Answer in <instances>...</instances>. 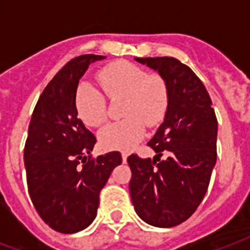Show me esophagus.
Returning <instances> with one entry per match:
<instances>
[{"label":"esophagus","instance_id":"34e87169","mask_svg":"<svg viewBox=\"0 0 250 250\" xmlns=\"http://www.w3.org/2000/svg\"><path fill=\"white\" fill-rule=\"evenodd\" d=\"M127 157H128V154L127 153H122V161H123V164H125L127 162Z\"/></svg>","mask_w":250,"mask_h":250}]
</instances>
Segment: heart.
<instances>
[{
    "label": "heart",
    "instance_id": "b5f03b06",
    "mask_svg": "<svg viewBox=\"0 0 250 250\" xmlns=\"http://www.w3.org/2000/svg\"><path fill=\"white\" fill-rule=\"evenodd\" d=\"M97 82L110 100L125 97L119 122L105 125L98 133L102 146L128 150L144 137L145 123L158 125L168 105V88L158 74H146L144 68L125 61H117L97 72ZM74 105L78 117L89 127L97 128L107 118L105 96L89 83L76 86Z\"/></svg>",
    "mask_w": 250,
    "mask_h": 250
}]
</instances>
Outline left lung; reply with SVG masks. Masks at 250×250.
Here are the masks:
<instances>
[{
  "instance_id": "1",
  "label": "left lung",
  "mask_w": 250,
  "mask_h": 250,
  "mask_svg": "<svg viewBox=\"0 0 250 250\" xmlns=\"http://www.w3.org/2000/svg\"><path fill=\"white\" fill-rule=\"evenodd\" d=\"M158 71L168 88L164 123L148 143L157 156L127 158L129 193L137 215L148 225L174 227L201 204L217 162L218 121L198 76L172 57L136 58ZM164 154L167 157L160 158Z\"/></svg>"
}]
</instances>
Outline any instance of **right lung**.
Instances as JSON below:
<instances>
[{
  "instance_id": "1",
  "label": "right lung",
  "mask_w": 250,
  "mask_h": 250,
  "mask_svg": "<svg viewBox=\"0 0 250 250\" xmlns=\"http://www.w3.org/2000/svg\"><path fill=\"white\" fill-rule=\"evenodd\" d=\"M104 56L68 61L39 97L24 145L27 186L35 209L57 232L75 233L97 215L100 192L122 164L119 152L96 158V137L78 118L76 86L86 68Z\"/></svg>"
}]
</instances>
